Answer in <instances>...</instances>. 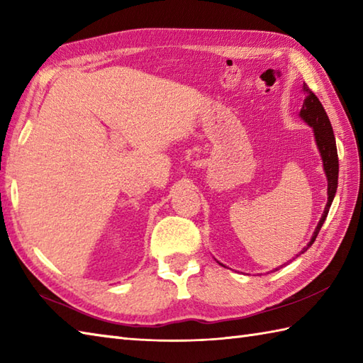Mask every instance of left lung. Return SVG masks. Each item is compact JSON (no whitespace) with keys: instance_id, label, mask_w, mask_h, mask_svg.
<instances>
[{"instance_id":"left-lung-1","label":"left lung","mask_w":363,"mask_h":363,"mask_svg":"<svg viewBox=\"0 0 363 363\" xmlns=\"http://www.w3.org/2000/svg\"><path fill=\"white\" fill-rule=\"evenodd\" d=\"M303 91H304L306 98H304L303 107H301V111H299V117L313 129L315 143H317V148L320 151V156L323 160V169H325V174L328 179V203H326L325 211H323V215H321L317 228H315V230H313L311 242L307 243V246L303 251H301V254L309 250L312 243L315 242V238H317L323 223H325L328 213H329L330 204H333V201H334L337 186H338V154H337L334 129H333V126H330L328 113L325 111V107H323V104L320 103L317 95H315L313 91L306 86V84L303 86ZM220 265H223V264H220Z\"/></svg>"}]
</instances>
